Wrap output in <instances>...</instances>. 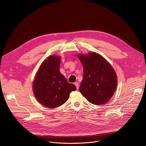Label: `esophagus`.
I'll use <instances>...</instances> for the list:
<instances>
[{"label":"esophagus","mask_w":146,"mask_h":146,"mask_svg":"<svg viewBox=\"0 0 146 146\" xmlns=\"http://www.w3.org/2000/svg\"><path fill=\"white\" fill-rule=\"evenodd\" d=\"M74 85L76 86L77 90H78V88H79V85H78V83L77 82H76L74 83Z\"/></svg>","instance_id":"esophagus-1"}]
</instances>
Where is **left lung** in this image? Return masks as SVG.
<instances>
[{"label": "left lung", "instance_id": "1", "mask_svg": "<svg viewBox=\"0 0 146 146\" xmlns=\"http://www.w3.org/2000/svg\"><path fill=\"white\" fill-rule=\"evenodd\" d=\"M83 66V79L80 91L87 100L96 105L105 104L113 96L117 86L116 73L100 55L90 52L78 55Z\"/></svg>", "mask_w": 146, "mask_h": 146}]
</instances>
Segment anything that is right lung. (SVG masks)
<instances>
[{"label": "right lung", "instance_id": "1", "mask_svg": "<svg viewBox=\"0 0 146 146\" xmlns=\"http://www.w3.org/2000/svg\"><path fill=\"white\" fill-rule=\"evenodd\" d=\"M60 58L52 55L41 64L33 82L36 99L48 108H58L64 104L76 86L68 82L59 71Z\"/></svg>", "mask_w": 146, "mask_h": 146}]
</instances>
